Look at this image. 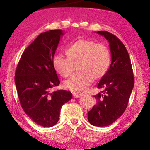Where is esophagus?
Here are the masks:
<instances>
[{
	"label": "esophagus",
	"instance_id": "obj_1",
	"mask_svg": "<svg viewBox=\"0 0 150 150\" xmlns=\"http://www.w3.org/2000/svg\"><path fill=\"white\" fill-rule=\"evenodd\" d=\"M72 94H73V96H74V98H80L81 96H82V94H79V93H72Z\"/></svg>",
	"mask_w": 150,
	"mask_h": 150
}]
</instances>
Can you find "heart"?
I'll return each instance as SVG.
<instances>
[{"instance_id":"1","label":"heart","mask_w":150,"mask_h":150,"mask_svg":"<svg viewBox=\"0 0 150 150\" xmlns=\"http://www.w3.org/2000/svg\"><path fill=\"white\" fill-rule=\"evenodd\" d=\"M67 57L57 54L53 66L57 73L63 77L71 75L74 64L80 72L72 75L64 83V87L76 93L84 92L93 83L94 78H101L107 72L111 63L109 49L103 43L93 40L79 39L66 50Z\"/></svg>"}]
</instances>
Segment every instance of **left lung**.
Wrapping results in <instances>:
<instances>
[{"label": "left lung", "mask_w": 150, "mask_h": 150, "mask_svg": "<svg viewBox=\"0 0 150 150\" xmlns=\"http://www.w3.org/2000/svg\"><path fill=\"white\" fill-rule=\"evenodd\" d=\"M96 33L109 42L111 63L98 84L103 91L94 97L97 103L88 112V120L95 126H106L123 114L134 87L132 66L128 51L116 36L107 31Z\"/></svg>", "instance_id": "obj_1"}]
</instances>
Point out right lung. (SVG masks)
<instances>
[{"mask_svg":"<svg viewBox=\"0 0 150 150\" xmlns=\"http://www.w3.org/2000/svg\"><path fill=\"white\" fill-rule=\"evenodd\" d=\"M64 34L61 29L40 34L25 49L16 71L22 109L36 124L46 128L57 123L62 105L72 99L69 91H52L60 84L52 61Z\"/></svg>","mask_w":150,"mask_h":150,"instance_id":"obj_1","label":"right lung"}]
</instances>
